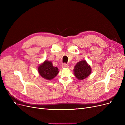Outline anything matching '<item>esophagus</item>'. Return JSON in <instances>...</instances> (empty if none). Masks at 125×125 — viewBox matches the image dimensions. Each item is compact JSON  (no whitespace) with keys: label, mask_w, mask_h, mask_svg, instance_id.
I'll return each instance as SVG.
<instances>
[{"label":"esophagus","mask_w":125,"mask_h":125,"mask_svg":"<svg viewBox=\"0 0 125 125\" xmlns=\"http://www.w3.org/2000/svg\"><path fill=\"white\" fill-rule=\"evenodd\" d=\"M62 67H63V68H68L69 67V66L68 65H67V64H63V65H62Z\"/></svg>","instance_id":"esophagus-1"}]
</instances>
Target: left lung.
I'll return each instance as SVG.
<instances>
[{
    "instance_id": "obj_1",
    "label": "left lung",
    "mask_w": 125,
    "mask_h": 125,
    "mask_svg": "<svg viewBox=\"0 0 125 125\" xmlns=\"http://www.w3.org/2000/svg\"><path fill=\"white\" fill-rule=\"evenodd\" d=\"M91 66L84 60L77 62L73 69V73L79 81L85 79L91 74Z\"/></svg>"
}]
</instances>
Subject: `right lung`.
<instances>
[{
  "instance_id": "1",
  "label": "right lung",
  "mask_w": 125,
  "mask_h": 125,
  "mask_svg": "<svg viewBox=\"0 0 125 125\" xmlns=\"http://www.w3.org/2000/svg\"><path fill=\"white\" fill-rule=\"evenodd\" d=\"M39 74L44 79L50 81L55 78L59 73V69L52 65L51 61L45 60L38 66Z\"/></svg>"
}]
</instances>
